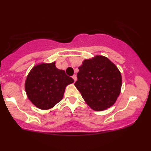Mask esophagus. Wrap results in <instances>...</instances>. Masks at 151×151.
Listing matches in <instances>:
<instances>
[{
    "mask_svg": "<svg viewBox=\"0 0 151 151\" xmlns=\"http://www.w3.org/2000/svg\"><path fill=\"white\" fill-rule=\"evenodd\" d=\"M72 78H73L74 82H76V80H77V76H76V75H73V76H72Z\"/></svg>",
    "mask_w": 151,
    "mask_h": 151,
    "instance_id": "obj_1",
    "label": "esophagus"
}]
</instances>
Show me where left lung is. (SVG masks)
Instances as JSON below:
<instances>
[{
	"label": "left lung",
	"mask_w": 151,
	"mask_h": 151,
	"mask_svg": "<svg viewBox=\"0 0 151 151\" xmlns=\"http://www.w3.org/2000/svg\"><path fill=\"white\" fill-rule=\"evenodd\" d=\"M78 69L75 86L86 104L95 111L112 106L122 87L121 73L116 66L107 58L96 55L84 60Z\"/></svg>",
	"instance_id": "1"
}]
</instances>
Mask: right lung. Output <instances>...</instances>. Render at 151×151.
Here are the masks:
<instances>
[{
  "mask_svg": "<svg viewBox=\"0 0 151 151\" xmlns=\"http://www.w3.org/2000/svg\"><path fill=\"white\" fill-rule=\"evenodd\" d=\"M73 82L65 71L55 67V63H42L31 70L27 77L25 91L35 106L46 110L61 101L66 86Z\"/></svg>",
  "mask_w": 151,
  "mask_h": 151,
  "instance_id": "obj_1",
  "label": "right lung"
}]
</instances>
